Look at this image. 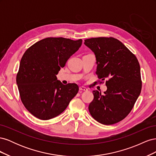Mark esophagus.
Here are the masks:
<instances>
[{"instance_id": "34e87169", "label": "esophagus", "mask_w": 156, "mask_h": 156, "mask_svg": "<svg viewBox=\"0 0 156 156\" xmlns=\"http://www.w3.org/2000/svg\"><path fill=\"white\" fill-rule=\"evenodd\" d=\"M79 90H81V91H87L88 89L86 87H79Z\"/></svg>"}]
</instances>
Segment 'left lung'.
<instances>
[{"label":"left lung","instance_id":"8db88e82","mask_svg":"<svg viewBox=\"0 0 156 156\" xmlns=\"http://www.w3.org/2000/svg\"><path fill=\"white\" fill-rule=\"evenodd\" d=\"M84 44L95 55L96 74L101 81L107 80V88L103 95L93 90L94 100L89 105V112L102 124H116L129 114L140 94L139 61L114 37H92L84 40Z\"/></svg>","mask_w":156,"mask_h":156}]
</instances>
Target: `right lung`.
<instances>
[{"mask_svg":"<svg viewBox=\"0 0 156 156\" xmlns=\"http://www.w3.org/2000/svg\"><path fill=\"white\" fill-rule=\"evenodd\" d=\"M83 40L47 37L23 55L16 82L21 101L31 114L47 120L62 113L79 91L77 84L64 85L56 75Z\"/></svg>","mask_w":156,"mask_h":156,"instance_id":"add662e5","label":"right lung"}]
</instances>
